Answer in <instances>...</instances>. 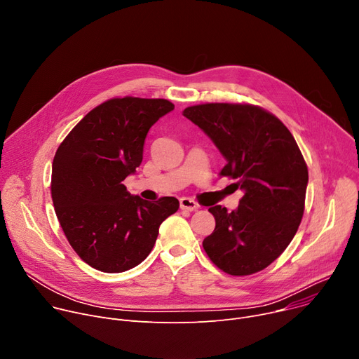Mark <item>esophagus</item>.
Here are the masks:
<instances>
[{
    "instance_id": "1",
    "label": "esophagus",
    "mask_w": 359,
    "mask_h": 359,
    "mask_svg": "<svg viewBox=\"0 0 359 359\" xmlns=\"http://www.w3.org/2000/svg\"><path fill=\"white\" fill-rule=\"evenodd\" d=\"M198 208H199V206L196 205V202L189 199V198H182V199H180V209H183V210L193 212V210H196Z\"/></svg>"
}]
</instances>
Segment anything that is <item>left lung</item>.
Returning a JSON list of instances; mask_svg holds the SVG:
<instances>
[{
	"mask_svg": "<svg viewBox=\"0 0 359 359\" xmlns=\"http://www.w3.org/2000/svg\"><path fill=\"white\" fill-rule=\"evenodd\" d=\"M226 160L222 176L236 179L245 196L227 212H209L216 227L203 248L223 272L243 276L269 266L295 236L305 209L308 168L286 126L250 104L209 103L184 109Z\"/></svg>",
	"mask_w": 359,
	"mask_h": 359,
	"instance_id": "8db88e82",
	"label": "left lung"
}]
</instances>
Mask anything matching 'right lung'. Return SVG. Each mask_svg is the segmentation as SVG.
<instances>
[{
    "label": "right lung",
    "mask_w": 359,
    "mask_h": 359,
    "mask_svg": "<svg viewBox=\"0 0 359 359\" xmlns=\"http://www.w3.org/2000/svg\"><path fill=\"white\" fill-rule=\"evenodd\" d=\"M173 109L163 99H111L86 114L57 149L51 173L55 215L91 268L120 273L142 264L161 222L179 209L176 198L151 203L123 184L140 166L150 127Z\"/></svg>",
    "instance_id": "right-lung-1"
}]
</instances>
